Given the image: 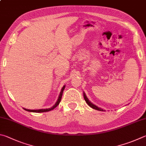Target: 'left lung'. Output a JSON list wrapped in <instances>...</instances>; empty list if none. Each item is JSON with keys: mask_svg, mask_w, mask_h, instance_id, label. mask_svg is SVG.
Instances as JSON below:
<instances>
[{"mask_svg": "<svg viewBox=\"0 0 146 146\" xmlns=\"http://www.w3.org/2000/svg\"><path fill=\"white\" fill-rule=\"evenodd\" d=\"M83 94H84V99H85V101H86V103H87V105H88L89 106V107H91V108H93V109L99 110V111H105V110H103V109H102V108H100V107H97L96 105H94L93 103L90 102V101L89 100V99L87 98V97L86 96V94H85L84 92Z\"/></svg>", "mask_w": 146, "mask_h": 146, "instance_id": "1", "label": "left lung"}]
</instances>
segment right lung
Listing matches in <instances>:
<instances>
[{"mask_svg": "<svg viewBox=\"0 0 146 146\" xmlns=\"http://www.w3.org/2000/svg\"><path fill=\"white\" fill-rule=\"evenodd\" d=\"M65 87L66 86H64L62 87V88L61 89V91H60V94L59 95V98H58L57 101L55 103V104L52 106V107H50L49 108H44V109H37V110H30V109H27V108H23V109L26 111H28V112H38V113H40V112H48V111L52 110L53 109H54L55 107H57V105L59 104V103L60 102V100H61L62 98V93H63V91H64V89H65Z\"/></svg>", "mask_w": 146, "mask_h": 146, "instance_id": "right-lung-1", "label": "right lung"}]
</instances>
